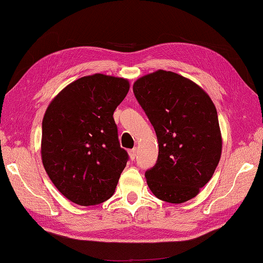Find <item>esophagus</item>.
Segmentation results:
<instances>
[{"label": "esophagus", "instance_id": "obj_1", "mask_svg": "<svg viewBox=\"0 0 263 263\" xmlns=\"http://www.w3.org/2000/svg\"><path fill=\"white\" fill-rule=\"evenodd\" d=\"M129 158H130V160H135V158L137 157V151H136V148H132V149H129Z\"/></svg>", "mask_w": 263, "mask_h": 263}]
</instances>
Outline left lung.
<instances>
[{"label":"left lung","instance_id":"left-lung-1","mask_svg":"<svg viewBox=\"0 0 263 263\" xmlns=\"http://www.w3.org/2000/svg\"><path fill=\"white\" fill-rule=\"evenodd\" d=\"M133 92L159 142L157 163L145 173L149 190L169 203L193 199L211 179L221 155L210 96L192 80L164 70L137 79Z\"/></svg>","mask_w":263,"mask_h":263}]
</instances>
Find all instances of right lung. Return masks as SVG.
<instances>
[{
  "mask_svg": "<svg viewBox=\"0 0 263 263\" xmlns=\"http://www.w3.org/2000/svg\"><path fill=\"white\" fill-rule=\"evenodd\" d=\"M129 82L95 73L63 88L42 122V161L63 196L96 205L114 195L128 153L120 147L114 112Z\"/></svg>",
  "mask_w": 263,
  "mask_h": 263,
  "instance_id": "right-lung-1",
  "label": "right lung"
}]
</instances>
